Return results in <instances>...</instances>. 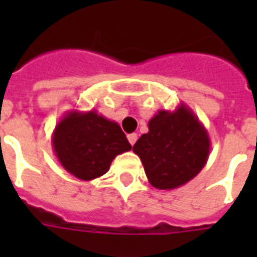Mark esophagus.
<instances>
[{"label": "esophagus", "mask_w": 257, "mask_h": 257, "mask_svg": "<svg viewBox=\"0 0 257 257\" xmlns=\"http://www.w3.org/2000/svg\"><path fill=\"white\" fill-rule=\"evenodd\" d=\"M128 141L131 143V145H133L137 141V135L136 133H131V135H128Z\"/></svg>", "instance_id": "1"}]
</instances>
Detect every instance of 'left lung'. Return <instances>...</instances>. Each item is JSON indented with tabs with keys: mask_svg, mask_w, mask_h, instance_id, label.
<instances>
[{
	"mask_svg": "<svg viewBox=\"0 0 257 257\" xmlns=\"http://www.w3.org/2000/svg\"><path fill=\"white\" fill-rule=\"evenodd\" d=\"M133 145L151 185L157 189H176L207 164L211 139L208 131L189 106L180 102L175 110H159Z\"/></svg>",
	"mask_w": 257,
	"mask_h": 257,
	"instance_id": "8db88e82",
	"label": "left lung"
}]
</instances>
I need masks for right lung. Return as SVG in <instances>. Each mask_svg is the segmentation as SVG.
Listing matches in <instances>:
<instances>
[{
	"label": "right lung",
	"mask_w": 257,
	"mask_h": 257,
	"mask_svg": "<svg viewBox=\"0 0 257 257\" xmlns=\"http://www.w3.org/2000/svg\"><path fill=\"white\" fill-rule=\"evenodd\" d=\"M52 147L62 168L84 181L105 175L117 155L132 149L120 125L93 109L66 112L52 133Z\"/></svg>",
	"instance_id": "1"
}]
</instances>
